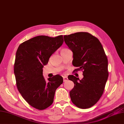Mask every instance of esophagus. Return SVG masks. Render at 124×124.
<instances>
[{"mask_svg":"<svg viewBox=\"0 0 124 124\" xmlns=\"http://www.w3.org/2000/svg\"><path fill=\"white\" fill-rule=\"evenodd\" d=\"M63 81H67L68 80V78L66 77V76H63Z\"/></svg>","mask_w":124,"mask_h":124,"instance_id":"esophagus-1","label":"esophagus"}]
</instances>
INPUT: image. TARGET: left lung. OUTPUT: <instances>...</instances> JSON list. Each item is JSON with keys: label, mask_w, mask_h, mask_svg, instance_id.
Listing matches in <instances>:
<instances>
[{"label": "left lung", "mask_w": 124, "mask_h": 124, "mask_svg": "<svg viewBox=\"0 0 124 124\" xmlns=\"http://www.w3.org/2000/svg\"><path fill=\"white\" fill-rule=\"evenodd\" d=\"M65 44L73 52L72 64L83 70L80 80L73 75L68 79L74 83L70 92L72 103L81 109L93 106L101 98L108 78V61L101 43L88 32H80L64 36Z\"/></svg>", "instance_id": "1"}]
</instances>
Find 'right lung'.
Segmentation results:
<instances>
[{
  "label": "right lung",
  "mask_w": 124,
  "mask_h": 124,
  "mask_svg": "<svg viewBox=\"0 0 124 124\" xmlns=\"http://www.w3.org/2000/svg\"><path fill=\"white\" fill-rule=\"evenodd\" d=\"M63 41L62 35L38 36L23 42L17 48L14 67L17 88L23 99L37 109L51 106L55 91L63 81L59 75L47 81L43 75V68Z\"/></svg>",
  "instance_id": "obj_1"
}]
</instances>
